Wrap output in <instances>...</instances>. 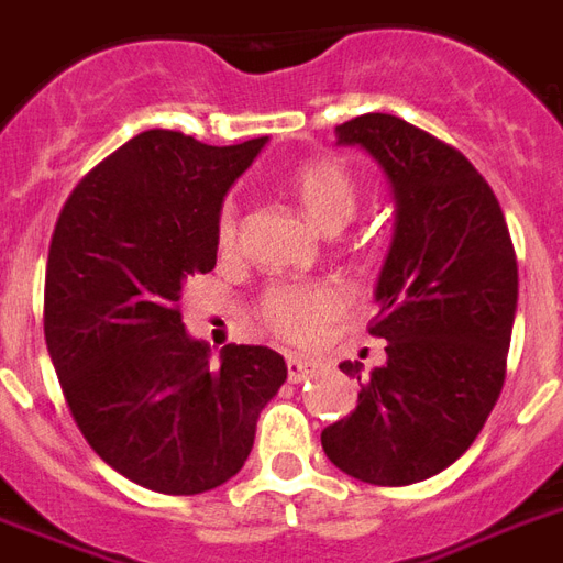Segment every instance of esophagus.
Instances as JSON below:
<instances>
[{
	"mask_svg": "<svg viewBox=\"0 0 563 563\" xmlns=\"http://www.w3.org/2000/svg\"><path fill=\"white\" fill-rule=\"evenodd\" d=\"M314 367H317L314 358L287 356V379H290V383H302V379H308V374H311Z\"/></svg>",
	"mask_w": 563,
	"mask_h": 563,
	"instance_id": "obj_1",
	"label": "esophagus"
}]
</instances>
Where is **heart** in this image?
I'll return each mask as SVG.
<instances>
[{
	"label": "heart",
	"instance_id": "b5f03b06",
	"mask_svg": "<svg viewBox=\"0 0 563 563\" xmlns=\"http://www.w3.org/2000/svg\"><path fill=\"white\" fill-rule=\"evenodd\" d=\"M290 189L299 198L306 217L320 231L338 234L356 217L358 189L344 166L332 159H311L290 175ZM217 240L222 252H231L236 243V207L225 201L219 210ZM344 299L329 285H278L266 290L261 299V320L264 327L287 344H308L320 332V323L335 317Z\"/></svg>",
	"mask_w": 563,
	"mask_h": 563
}]
</instances>
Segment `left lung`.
<instances>
[{
    "instance_id": "1",
    "label": "left lung",
    "mask_w": 563,
    "mask_h": 563,
    "mask_svg": "<svg viewBox=\"0 0 563 563\" xmlns=\"http://www.w3.org/2000/svg\"><path fill=\"white\" fill-rule=\"evenodd\" d=\"M388 177L395 234L379 269L377 323L386 365L356 409L320 433L341 472L377 487L439 475L468 451L505 386L517 317V255L496 196L466 156L404 118L367 112L335 126Z\"/></svg>"
}]
</instances>
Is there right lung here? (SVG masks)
I'll return each instance as SVG.
<instances>
[{
    "label": "right lung",
    "instance_id": "obj_1",
    "mask_svg": "<svg viewBox=\"0 0 563 563\" xmlns=\"http://www.w3.org/2000/svg\"><path fill=\"white\" fill-rule=\"evenodd\" d=\"M266 142L213 147L147 130L76 186L58 217L46 350L88 445L139 487H222L285 386L276 350L228 344L213 358L177 311L186 278L217 266L219 210Z\"/></svg>",
    "mask_w": 563,
    "mask_h": 563
}]
</instances>
